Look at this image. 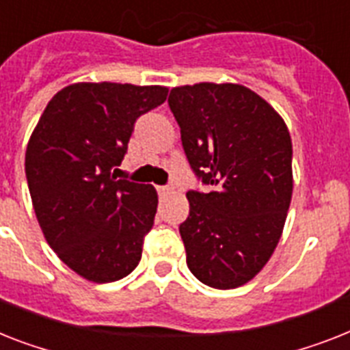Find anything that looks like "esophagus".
<instances>
[{
  "mask_svg": "<svg viewBox=\"0 0 350 350\" xmlns=\"http://www.w3.org/2000/svg\"><path fill=\"white\" fill-rule=\"evenodd\" d=\"M155 189H157V193L161 196H166V195H170V193L173 191L172 186H157V187H155Z\"/></svg>",
  "mask_w": 350,
  "mask_h": 350,
  "instance_id": "obj_1",
  "label": "esophagus"
}]
</instances>
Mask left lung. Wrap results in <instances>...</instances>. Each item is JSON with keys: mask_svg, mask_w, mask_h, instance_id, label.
<instances>
[{"mask_svg": "<svg viewBox=\"0 0 350 350\" xmlns=\"http://www.w3.org/2000/svg\"><path fill=\"white\" fill-rule=\"evenodd\" d=\"M168 105L182 148L206 193L189 189L182 221L193 275L218 290L238 288L275 250L290 207L291 137L282 118L238 83L172 89Z\"/></svg>", "mask_w": 350, "mask_h": 350, "instance_id": "left-lung-1", "label": "left lung"}]
</instances>
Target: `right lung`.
<instances>
[{"label":"right lung","mask_w":350,"mask_h":350,"mask_svg":"<svg viewBox=\"0 0 350 350\" xmlns=\"http://www.w3.org/2000/svg\"><path fill=\"white\" fill-rule=\"evenodd\" d=\"M168 89L73 83L46 105L25 157L44 238L71 270L92 282L129 275L154 225L157 193L116 178L137 118L164 103Z\"/></svg>","instance_id":"obj_1"}]
</instances>
